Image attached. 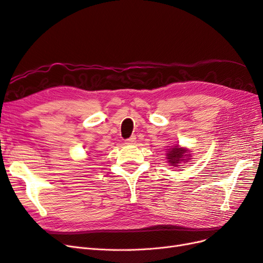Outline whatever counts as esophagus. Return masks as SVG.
I'll return each instance as SVG.
<instances>
[{
  "instance_id": "obj_1",
  "label": "esophagus",
  "mask_w": 263,
  "mask_h": 263,
  "mask_svg": "<svg viewBox=\"0 0 263 263\" xmlns=\"http://www.w3.org/2000/svg\"><path fill=\"white\" fill-rule=\"evenodd\" d=\"M136 141H137V140H136V137L132 136L129 139L126 140V144H128V145H135V142H136Z\"/></svg>"
}]
</instances>
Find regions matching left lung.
Listing matches in <instances>:
<instances>
[{"label": "left lung", "mask_w": 263, "mask_h": 263, "mask_svg": "<svg viewBox=\"0 0 263 263\" xmlns=\"http://www.w3.org/2000/svg\"><path fill=\"white\" fill-rule=\"evenodd\" d=\"M191 158H192L191 150L186 147L177 145L166 149V162L173 168H179V166H182V164H185V162H187Z\"/></svg>", "instance_id": "obj_1"}]
</instances>
